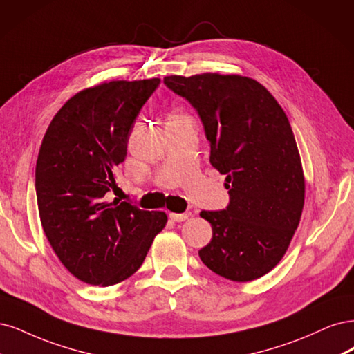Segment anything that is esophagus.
<instances>
[{
	"instance_id": "obj_1",
	"label": "esophagus",
	"mask_w": 354,
	"mask_h": 354,
	"mask_svg": "<svg viewBox=\"0 0 354 354\" xmlns=\"http://www.w3.org/2000/svg\"><path fill=\"white\" fill-rule=\"evenodd\" d=\"M191 216V213H169V218L174 222H184Z\"/></svg>"
}]
</instances>
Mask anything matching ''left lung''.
Returning a JSON list of instances; mask_svg holds the SVG:
<instances>
[{
	"label": "left lung",
	"mask_w": 354,
	"mask_h": 354,
	"mask_svg": "<svg viewBox=\"0 0 354 354\" xmlns=\"http://www.w3.org/2000/svg\"><path fill=\"white\" fill-rule=\"evenodd\" d=\"M163 82L198 111L210 163L230 189L225 210L200 213L213 230L201 261L235 282L266 275L288 250L304 206L301 158L287 115L247 76L172 75Z\"/></svg>",
	"instance_id": "obj_1"
}]
</instances>
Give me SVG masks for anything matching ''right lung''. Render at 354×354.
<instances>
[{"label":"right lung","instance_id":"1","mask_svg":"<svg viewBox=\"0 0 354 354\" xmlns=\"http://www.w3.org/2000/svg\"><path fill=\"white\" fill-rule=\"evenodd\" d=\"M160 79L110 81L79 91L57 111L39 148L35 188L42 230L79 281L109 287L138 270L165 212L106 201L116 188L141 107Z\"/></svg>","mask_w":354,"mask_h":354}]
</instances>
